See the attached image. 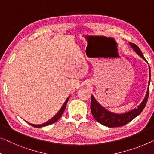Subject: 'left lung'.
Segmentation results:
<instances>
[{"label": "left lung", "mask_w": 154, "mask_h": 154, "mask_svg": "<svg viewBox=\"0 0 154 154\" xmlns=\"http://www.w3.org/2000/svg\"><path fill=\"white\" fill-rule=\"evenodd\" d=\"M131 46L134 48L135 51L137 52V54L140 55L144 60L146 61L145 58L144 57V55L142 53L141 50H140L137 45L135 43H130ZM149 73H150V68H149ZM150 79H151V74H150ZM150 82V79H149ZM149 93V85L146 93V97L142 102V104L140 105L137 109H134L128 113L124 114H115L112 113L111 112L108 111L104 108H103L100 104H98V102L94 98L93 95H91V113L93 115L94 118L97 120L98 122L102 124V125L106 126V127L112 128V127H122L127 125V123L129 122L131 120L136 118V116L142 113L143 109L145 107L146 102L148 101Z\"/></svg>", "instance_id": "obj_1"}]
</instances>
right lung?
Returning a JSON list of instances; mask_svg holds the SVG:
<instances>
[{"label": "right lung", "mask_w": 154, "mask_h": 154, "mask_svg": "<svg viewBox=\"0 0 154 154\" xmlns=\"http://www.w3.org/2000/svg\"><path fill=\"white\" fill-rule=\"evenodd\" d=\"M68 99H69V97H68V99L66 100L65 103H64V104H63V106L61 107V109H60V111L58 112V113H57V115H55V116H54L52 119H50V120H48L47 122H45L44 124H41V125H32V124H30V123H29V124L31 126H32L33 127L40 128V127H46V126L50 125H52V124L54 123L55 122H57V120H58L59 119L61 118V116H62V114L63 113V112H64V111H65V109H66V104H67V102H68Z\"/></svg>", "instance_id": "right-lung-1"}]
</instances>
